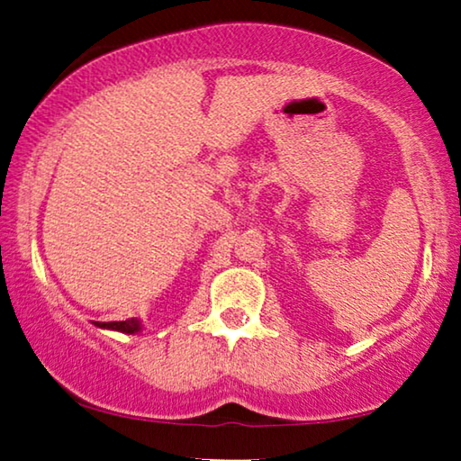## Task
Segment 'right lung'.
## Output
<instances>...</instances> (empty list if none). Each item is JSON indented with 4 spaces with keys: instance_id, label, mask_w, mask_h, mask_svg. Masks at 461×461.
Returning a JSON list of instances; mask_svg holds the SVG:
<instances>
[{
    "instance_id": "obj_1",
    "label": "right lung",
    "mask_w": 461,
    "mask_h": 461,
    "mask_svg": "<svg viewBox=\"0 0 461 461\" xmlns=\"http://www.w3.org/2000/svg\"><path fill=\"white\" fill-rule=\"evenodd\" d=\"M99 328H109V330H117V332H125V334H135L140 332V321L137 320H125V321H99L96 324Z\"/></svg>"
}]
</instances>
